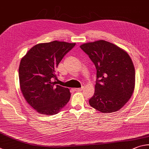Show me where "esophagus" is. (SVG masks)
<instances>
[{
  "mask_svg": "<svg viewBox=\"0 0 149 149\" xmlns=\"http://www.w3.org/2000/svg\"><path fill=\"white\" fill-rule=\"evenodd\" d=\"M74 90L76 91V92H81L82 90V88H75Z\"/></svg>",
  "mask_w": 149,
  "mask_h": 149,
  "instance_id": "obj_1",
  "label": "esophagus"
}]
</instances>
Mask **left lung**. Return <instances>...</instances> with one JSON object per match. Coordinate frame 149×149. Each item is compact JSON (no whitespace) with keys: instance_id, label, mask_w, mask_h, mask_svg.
I'll return each instance as SVG.
<instances>
[{"instance_id":"8db88e82","label":"left lung","mask_w":149,"mask_h":149,"mask_svg":"<svg viewBox=\"0 0 149 149\" xmlns=\"http://www.w3.org/2000/svg\"><path fill=\"white\" fill-rule=\"evenodd\" d=\"M97 70L95 92L91 107L103 113H111L123 107L134 91L135 68L128 54L107 41L100 40L80 46Z\"/></svg>"}]
</instances>
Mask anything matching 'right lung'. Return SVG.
Masks as SVG:
<instances>
[{"mask_svg": "<svg viewBox=\"0 0 149 149\" xmlns=\"http://www.w3.org/2000/svg\"><path fill=\"white\" fill-rule=\"evenodd\" d=\"M75 43L52 41L34 46L21 60L20 89L25 100L44 115L58 113L70 97L69 89L56 85V68Z\"/></svg>", "mask_w": 149, "mask_h": 149, "instance_id": "right-lung-1", "label": "right lung"}]
</instances>
